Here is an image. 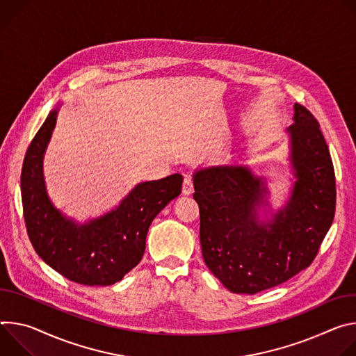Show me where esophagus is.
Returning a JSON list of instances; mask_svg holds the SVG:
<instances>
[{
  "label": "esophagus",
  "instance_id": "1",
  "mask_svg": "<svg viewBox=\"0 0 356 356\" xmlns=\"http://www.w3.org/2000/svg\"><path fill=\"white\" fill-rule=\"evenodd\" d=\"M193 192V184H192V178L189 175H185L184 178V185H182V193L184 195H192Z\"/></svg>",
  "mask_w": 356,
  "mask_h": 356
}]
</instances>
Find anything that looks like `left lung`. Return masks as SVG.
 Returning a JSON list of instances; mask_svg holds the SVG:
<instances>
[{
	"label": "left lung",
	"mask_w": 356,
	"mask_h": 356,
	"mask_svg": "<svg viewBox=\"0 0 356 356\" xmlns=\"http://www.w3.org/2000/svg\"><path fill=\"white\" fill-rule=\"evenodd\" d=\"M286 134L293 178L275 212L268 179L249 165H212L192 177L205 264L236 294H256L307 268L334 220L335 174L318 122L296 103Z\"/></svg>",
	"instance_id": "8db88e82"
}]
</instances>
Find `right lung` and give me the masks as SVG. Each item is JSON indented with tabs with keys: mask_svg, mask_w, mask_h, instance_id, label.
Listing matches in <instances>:
<instances>
[{
	"mask_svg": "<svg viewBox=\"0 0 356 356\" xmlns=\"http://www.w3.org/2000/svg\"><path fill=\"white\" fill-rule=\"evenodd\" d=\"M60 106L49 111L25 154L21 195L26 232L38 256L67 280L111 286L140 263L148 227L181 193L182 175L140 182L115 208L83 223L66 216L51 201L44 177Z\"/></svg>",
	"mask_w": 356,
	"mask_h": 356,
	"instance_id": "1",
	"label": "right lung"
}]
</instances>
